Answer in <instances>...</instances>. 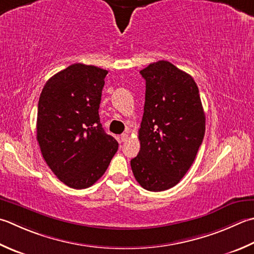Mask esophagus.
<instances>
[{
	"label": "esophagus",
	"mask_w": 254,
	"mask_h": 254,
	"mask_svg": "<svg viewBox=\"0 0 254 254\" xmlns=\"http://www.w3.org/2000/svg\"><path fill=\"white\" fill-rule=\"evenodd\" d=\"M128 140V134L127 133H123L121 135V141L122 142H126Z\"/></svg>",
	"instance_id": "esophagus-1"
}]
</instances>
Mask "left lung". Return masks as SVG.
<instances>
[{"instance_id": "left-lung-1", "label": "left lung", "mask_w": 254, "mask_h": 254, "mask_svg": "<svg viewBox=\"0 0 254 254\" xmlns=\"http://www.w3.org/2000/svg\"><path fill=\"white\" fill-rule=\"evenodd\" d=\"M140 73L145 103L141 148L131 168L144 190L163 191L177 185L195 161L205 135V112L195 80L170 62L150 64Z\"/></svg>"}]
</instances>
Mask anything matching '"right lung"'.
Segmentation results:
<instances>
[{
  "mask_svg": "<svg viewBox=\"0 0 254 254\" xmlns=\"http://www.w3.org/2000/svg\"><path fill=\"white\" fill-rule=\"evenodd\" d=\"M107 73L73 64L54 74L39 97L36 130L43 157L58 180L74 190L92 186L119 147L99 117Z\"/></svg>",
  "mask_w": 254,
  "mask_h": 254,
  "instance_id": "right-lung-1",
  "label": "right lung"
}]
</instances>
